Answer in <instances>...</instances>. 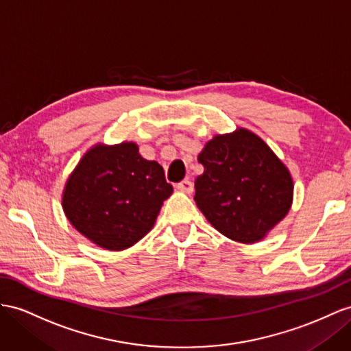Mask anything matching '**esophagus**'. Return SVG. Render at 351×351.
Returning a JSON list of instances; mask_svg holds the SVG:
<instances>
[{"instance_id": "obj_1", "label": "esophagus", "mask_w": 351, "mask_h": 351, "mask_svg": "<svg viewBox=\"0 0 351 351\" xmlns=\"http://www.w3.org/2000/svg\"><path fill=\"white\" fill-rule=\"evenodd\" d=\"M176 188H178L179 191H182V193H191L194 185H193L191 181H188V179H184V181L176 184Z\"/></svg>"}]
</instances>
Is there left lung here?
I'll return each instance as SVG.
<instances>
[{"label":"left lung","mask_w":351,"mask_h":351,"mask_svg":"<svg viewBox=\"0 0 351 351\" xmlns=\"http://www.w3.org/2000/svg\"><path fill=\"white\" fill-rule=\"evenodd\" d=\"M199 163L204 172L195 179L197 208L228 239L255 243L289 212V170L252 132L218 134L206 143Z\"/></svg>","instance_id":"1"}]
</instances>
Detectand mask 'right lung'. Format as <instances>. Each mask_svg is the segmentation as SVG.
Listing matches in <instances>:
<instances>
[{"mask_svg": "<svg viewBox=\"0 0 351 351\" xmlns=\"http://www.w3.org/2000/svg\"><path fill=\"white\" fill-rule=\"evenodd\" d=\"M173 188L157 161L142 158L138 145H97L69 176L64 210L69 222L97 246L123 250L152 228Z\"/></svg>", "mask_w": 351, "mask_h": 351, "instance_id": "obj_1", "label": "right lung"}]
</instances>
